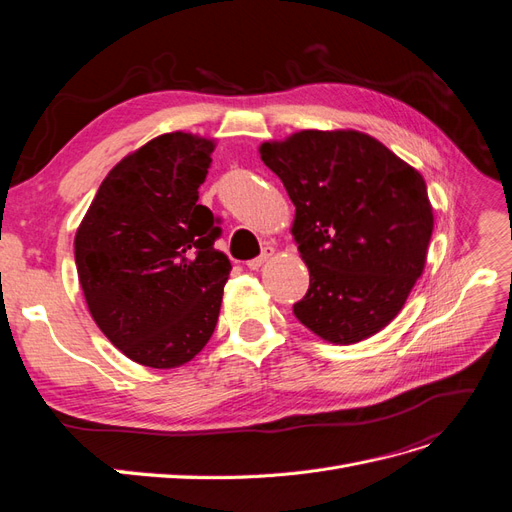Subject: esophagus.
<instances>
[{"label":"esophagus","instance_id":"34e87169","mask_svg":"<svg viewBox=\"0 0 512 512\" xmlns=\"http://www.w3.org/2000/svg\"><path fill=\"white\" fill-rule=\"evenodd\" d=\"M273 254H275V247H273V245H265V247H262L260 256H256V258H252V260H247V269H252V271L260 269L262 265H265V262L271 260Z\"/></svg>","mask_w":512,"mask_h":512}]
</instances>
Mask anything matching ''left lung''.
<instances>
[{
    "mask_svg": "<svg viewBox=\"0 0 512 512\" xmlns=\"http://www.w3.org/2000/svg\"><path fill=\"white\" fill-rule=\"evenodd\" d=\"M260 160L297 207L292 237L309 288L294 316L331 344L384 329L425 269L433 211L421 173L354 130L262 143Z\"/></svg>",
    "mask_w": 512,
    "mask_h": 512,
    "instance_id": "obj_1",
    "label": "left lung"
}]
</instances>
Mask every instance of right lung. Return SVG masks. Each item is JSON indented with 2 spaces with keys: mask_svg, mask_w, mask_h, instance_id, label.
Here are the masks:
<instances>
[{
  "mask_svg": "<svg viewBox=\"0 0 512 512\" xmlns=\"http://www.w3.org/2000/svg\"><path fill=\"white\" fill-rule=\"evenodd\" d=\"M213 141L153 138L98 188L74 237L91 316L128 359L170 369L192 361L218 324L230 260L220 220L198 205Z\"/></svg>",
  "mask_w": 512,
  "mask_h": 512,
  "instance_id": "add662e5",
  "label": "right lung"
}]
</instances>
